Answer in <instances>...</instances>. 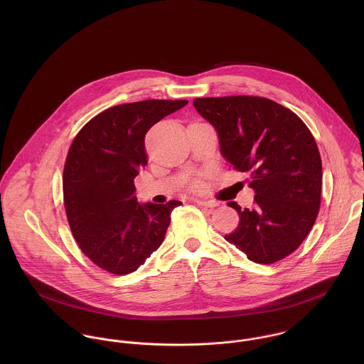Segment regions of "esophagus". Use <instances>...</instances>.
<instances>
[{
  "label": "esophagus",
  "instance_id": "esophagus-1",
  "mask_svg": "<svg viewBox=\"0 0 364 364\" xmlns=\"http://www.w3.org/2000/svg\"><path fill=\"white\" fill-rule=\"evenodd\" d=\"M196 203H198V206H202V208H215V206H218V203H215V202H213V200H195Z\"/></svg>",
  "mask_w": 364,
  "mask_h": 364
}]
</instances>
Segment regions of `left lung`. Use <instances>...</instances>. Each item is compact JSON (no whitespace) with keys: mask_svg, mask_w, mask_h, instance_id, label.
I'll list each match as a JSON object with an SVG mask.
<instances>
[{"mask_svg":"<svg viewBox=\"0 0 364 364\" xmlns=\"http://www.w3.org/2000/svg\"><path fill=\"white\" fill-rule=\"evenodd\" d=\"M195 109L215 129L223 156L250 173L255 206H228L240 224L224 238L257 263L294 252L318 215L322 164L304 122L290 109L260 97L196 98Z\"/></svg>","mask_w":364,"mask_h":364,"instance_id":"obj_1","label":"left lung"}]
</instances>
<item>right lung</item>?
<instances>
[{
    "instance_id": "1",
    "label": "right lung",
    "mask_w": 364,
    "mask_h": 364,
    "mask_svg": "<svg viewBox=\"0 0 364 364\" xmlns=\"http://www.w3.org/2000/svg\"><path fill=\"white\" fill-rule=\"evenodd\" d=\"M188 101L150 100L109 107L75 136L63 172V196L81 251L113 274L137 270L159 248L181 202L139 203L134 178L147 165L146 133Z\"/></svg>"
}]
</instances>
